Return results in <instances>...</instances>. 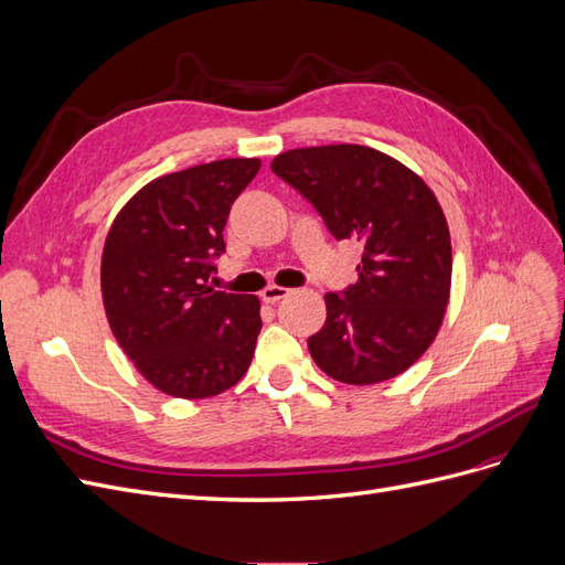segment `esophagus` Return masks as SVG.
<instances>
[{
	"instance_id": "1",
	"label": "esophagus",
	"mask_w": 565,
	"mask_h": 565,
	"mask_svg": "<svg viewBox=\"0 0 565 565\" xmlns=\"http://www.w3.org/2000/svg\"><path fill=\"white\" fill-rule=\"evenodd\" d=\"M292 292H289L287 287H278V285H270V287H266L264 292H262V299L266 301V303H278L280 299H285V297H289Z\"/></svg>"
}]
</instances>
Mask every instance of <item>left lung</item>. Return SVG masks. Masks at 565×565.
<instances>
[{
  "mask_svg": "<svg viewBox=\"0 0 565 565\" xmlns=\"http://www.w3.org/2000/svg\"><path fill=\"white\" fill-rule=\"evenodd\" d=\"M309 200L337 241H358V280L324 295L328 320L309 337L316 365L344 384H377L431 347L452 278L448 221L415 172L384 152L339 143L270 162Z\"/></svg>",
  "mask_w": 565,
  "mask_h": 565,
  "instance_id": "1",
  "label": "left lung"
}]
</instances>
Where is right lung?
<instances>
[{"mask_svg":"<svg viewBox=\"0 0 565 565\" xmlns=\"http://www.w3.org/2000/svg\"><path fill=\"white\" fill-rule=\"evenodd\" d=\"M256 158L216 160L141 188L117 214L100 262L110 330L143 377L177 398H210L247 372L259 299L207 285L226 252L231 204Z\"/></svg>","mask_w":565,"mask_h":565,"instance_id":"obj_1","label":"right lung"}]
</instances>
